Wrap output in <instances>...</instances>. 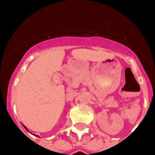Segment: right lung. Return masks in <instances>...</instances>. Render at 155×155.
<instances>
[{"instance_id": "1", "label": "right lung", "mask_w": 155, "mask_h": 155, "mask_svg": "<svg viewBox=\"0 0 155 155\" xmlns=\"http://www.w3.org/2000/svg\"><path fill=\"white\" fill-rule=\"evenodd\" d=\"M24 127H25V130H28V129H27V128H26V127H25V126H24Z\"/></svg>"}]
</instances>
